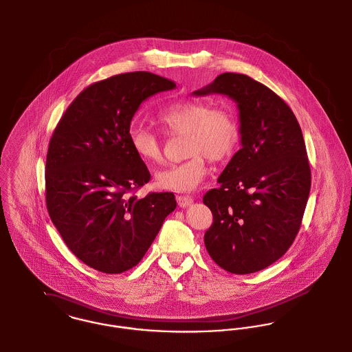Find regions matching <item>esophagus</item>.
Here are the masks:
<instances>
[{"instance_id": "obj_1", "label": "esophagus", "mask_w": 352, "mask_h": 352, "mask_svg": "<svg viewBox=\"0 0 352 352\" xmlns=\"http://www.w3.org/2000/svg\"><path fill=\"white\" fill-rule=\"evenodd\" d=\"M176 200H177L179 206L183 207V208H186V207L190 206V204L193 203V197H192V196H188V195H180V196L176 197Z\"/></svg>"}]
</instances>
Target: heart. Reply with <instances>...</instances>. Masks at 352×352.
Segmentation results:
<instances>
[{
  "label": "heart",
  "instance_id": "1",
  "mask_svg": "<svg viewBox=\"0 0 352 352\" xmlns=\"http://www.w3.org/2000/svg\"><path fill=\"white\" fill-rule=\"evenodd\" d=\"M159 121L169 135H184L187 160L170 165L156 175L157 186L173 192H192L207 175V157L221 162L232 155L240 139L239 121L224 107L207 101H182L166 107ZM129 140L135 153L149 164L163 160L160 135L149 128L132 126Z\"/></svg>",
  "mask_w": 352,
  "mask_h": 352
}]
</instances>
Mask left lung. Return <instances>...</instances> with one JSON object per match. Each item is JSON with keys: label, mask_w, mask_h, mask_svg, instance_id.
Instances as JSON below:
<instances>
[{"label": "left lung", "mask_w": 352, "mask_h": 352, "mask_svg": "<svg viewBox=\"0 0 352 352\" xmlns=\"http://www.w3.org/2000/svg\"><path fill=\"white\" fill-rule=\"evenodd\" d=\"M231 97L239 108L241 148L203 203L213 223L204 244L223 270L245 275L275 263L300 230L311 169L300 125L275 92L240 73H221L195 91Z\"/></svg>", "instance_id": "1"}]
</instances>
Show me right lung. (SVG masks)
Masks as SVG:
<instances>
[{
	"label": "right lung",
	"instance_id": "add662e5",
	"mask_svg": "<svg viewBox=\"0 0 352 352\" xmlns=\"http://www.w3.org/2000/svg\"><path fill=\"white\" fill-rule=\"evenodd\" d=\"M176 84L151 72L94 82L58 121L47 148L49 216L74 256L104 274L133 268L176 208L172 192H133L151 180L129 140L141 102Z\"/></svg>",
	"mask_w": 352,
	"mask_h": 352
}]
</instances>
